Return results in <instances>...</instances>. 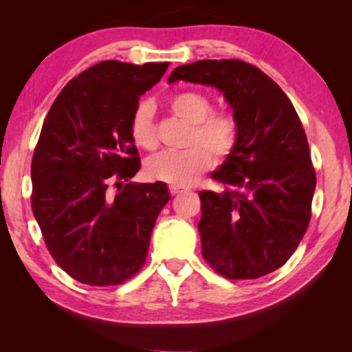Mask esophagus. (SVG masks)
<instances>
[{"instance_id":"34e87169","label":"esophagus","mask_w":352,"mask_h":352,"mask_svg":"<svg viewBox=\"0 0 352 352\" xmlns=\"http://www.w3.org/2000/svg\"><path fill=\"white\" fill-rule=\"evenodd\" d=\"M184 189H182V187H179V186H170V194L171 195H176V194H179V192H182Z\"/></svg>"}]
</instances>
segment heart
Segmentation results:
<instances>
[{"instance_id":"obj_1","label":"heart","mask_w":352,"mask_h":352,"mask_svg":"<svg viewBox=\"0 0 352 352\" xmlns=\"http://www.w3.org/2000/svg\"><path fill=\"white\" fill-rule=\"evenodd\" d=\"M170 109L177 118L190 124L187 134L189 148L181 152H162L146 162V175L151 179L168 184L187 186L213 166L216 160H226L239 142V120L229 112H213V104L197 91L177 93L170 99ZM131 141L142 151L158 147V134L153 123L151 102H141L129 122Z\"/></svg>"}]
</instances>
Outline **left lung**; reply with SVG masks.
Listing matches in <instances>:
<instances>
[{"instance_id": "left-lung-1", "label": "left lung", "mask_w": 352, "mask_h": 352, "mask_svg": "<svg viewBox=\"0 0 352 352\" xmlns=\"http://www.w3.org/2000/svg\"><path fill=\"white\" fill-rule=\"evenodd\" d=\"M168 81L214 86L239 120L237 147L211 175L224 190L199 192L205 261L230 280L274 272L306 234L316 189L309 144L292 100L271 76L239 59L181 65Z\"/></svg>"}]
</instances>
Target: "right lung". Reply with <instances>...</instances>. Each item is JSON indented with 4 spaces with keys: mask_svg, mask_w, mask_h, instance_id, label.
Returning <instances> with one entry per match:
<instances>
[{
    "mask_svg": "<svg viewBox=\"0 0 352 352\" xmlns=\"http://www.w3.org/2000/svg\"><path fill=\"white\" fill-rule=\"evenodd\" d=\"M168 65L99 62L64 86L43 123L32 210L54 261L86 285H120L141 271L170 200L165 182L123 184L141 168L129 136L133 112Z\"/></svg>",
    "mask_w": 352,
    "mask_h": 352,
    "instance_id": "1",
    "label": "right lung"
}]
</instances>
